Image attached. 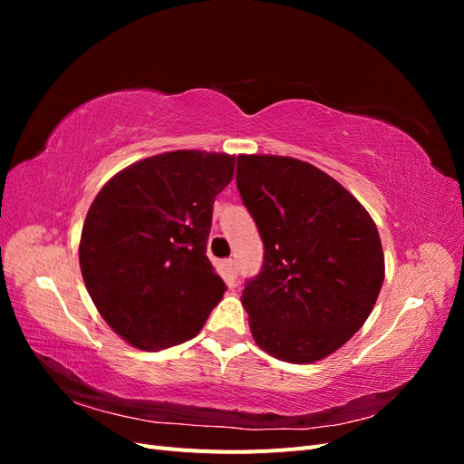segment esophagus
Masks as SVG:
<instances>
[{
  "instance_id": "obj_1",
  "label": "esophagus",
  "mask_w": 464,
  "mask_h": 464,
  "mask_svg": "<svg viewBox=\"0 0 464 464\" xmlns=\"http://www.w3.org/2000/svg\"><path fill=\"white\" fill-rule=\"evenodd\" d=\"M224 266H227V273H228L232 278L237 276V266H236V261H234V259H227V261H224Z\"/></svg>"
}]
</instances>
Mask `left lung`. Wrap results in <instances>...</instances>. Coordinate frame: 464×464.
Here are the masks:
<instances>
[{
	"label": "left lung",
	"mask_w": 464,
	"mask_h": 464,
	"mask_svg": "<svg viewBox=\"0 0 464 464\" xmlns=\"http://www.w3.org/2000/svg\"><path fill=\"white\" fill-rule=\"evenodd\" d=\"M236 184L265 246L242 304L259 348L312 363L333 354L368 315L385 278L370 213L339 181L290 157L240 154Z\"/></svg>",
	"instance_id": "1"
}]
</instances>
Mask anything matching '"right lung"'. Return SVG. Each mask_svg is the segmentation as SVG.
Segmentation results:
<instances>
[{
	"instance_id": "obj_1",
	"label": "right lung",
	"mask_w": 464,
	"mask_h": 464,
	"mask_svg": "<svg viewBox=\"0 0 464 464\" xmlns=\"http://www.w3.org/2000/svg\"><path fill=\"white\" fill-rule=\"evenodd\" d=\"M234 157L172 150L111 178L82 224L79 263L104 321L141 350L193 339L227 290L207 257Z\"/></svg>"
}]
</instances>
